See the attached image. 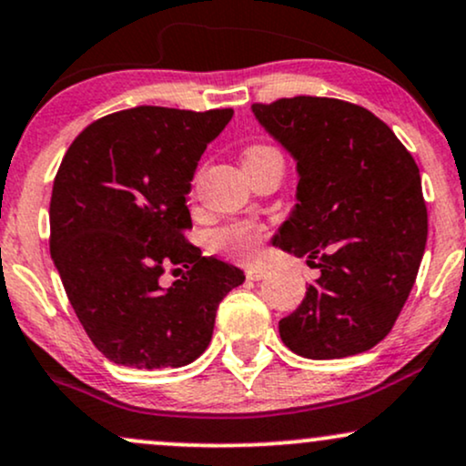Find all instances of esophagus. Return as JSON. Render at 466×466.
<instances>
[{
    "label": "esophagus",
    "instance_id": "1",
    "mask_svg": "<svg viewBox=\"0 0 466 466\" xmlns=\"http://www.w3.org/2000/svg\"><path fill=\"white\" fill-rule=\"evenodd\" d=\"M245 276H248V280H263L267 271L260 269V267H251V269L245 271Z\"/></svg>",
    "mask_w": 466,
    "mask_h": 466
}]
</instances>
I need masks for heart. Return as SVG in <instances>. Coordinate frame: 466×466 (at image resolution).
<instances>
[{
  "mask_svg": "<svg viewBox=\"0 0 466 466\" xmlns=\"http://www.w3.org/2000/svg\"><path fill=\"white\" fill-rule=\"evenodd\" d=\"M276 148L267 147V144H254L249 147L243 155V162L254 157H263L267 153H274ZM267 237V226L256 221H237L229 223V226L217 229L215 237V248L226 251V254L234 256V258L245 260V263H251L260 256V249H263V240Z\"/></svg>",
  "mask_w": 466,
  "mask_h": 466,
  "instance_id": "obj_1",
  "label": "heart"
}]
</instances>
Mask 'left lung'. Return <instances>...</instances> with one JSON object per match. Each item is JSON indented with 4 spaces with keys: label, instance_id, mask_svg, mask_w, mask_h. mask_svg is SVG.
Masks as SVG:
<instances>
[{
    "label": "left lung",
    "instance_id": "8db88e82",
    "mask_svg": "<svg viewBox=\"0 0 466 466\" xmlns=\"http://www.w3.org/2000/svg\"><path fill=\"white\" fill-rule=\"evenodd\" d=\"M298 162V203L276 248L319 278L278 329L307 360L370 350L392 330L427 243L419 166L392 129L360 105L296 96L251 106Z\"/></svg>",
    "mask_w": 466,
    "mask_h": 466
}]
</instances>
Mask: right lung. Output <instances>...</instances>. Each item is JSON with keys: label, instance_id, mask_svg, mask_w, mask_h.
<instances>
[{"label": "right lung", "instance_id": "right-lung-1", "mask_svg": "<svg viewBox=\"0 0 466 466\" xmlns=\"http://www.w3.org/2000/svg\"><path fill=\"white\" fill-rule=\"evenodd\" d=\"M232 109L142 105L92 122L69 144L50 199V254L85 333L109 361L179 368L208 349L238 267L201 256L186 195ZM187 276L162 289L168 266ZM179 271V269H177Z\"/></svg>", "mask_w": 466, "mask_h": 466}]
</instances>
